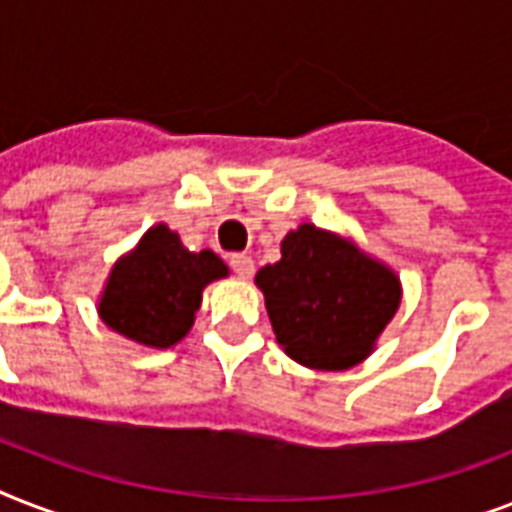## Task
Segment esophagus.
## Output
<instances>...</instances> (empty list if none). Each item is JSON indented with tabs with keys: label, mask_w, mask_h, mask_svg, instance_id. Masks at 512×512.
Here are the masks:
<instances>
[{
	"label": "esophagus",
	"mask_w": 512,
	"mask_h": 512,
	"mask_svg": "<svg viewBox=\"0 0 512 512\" xmlns=\"http://www.w3.org/2000/svg\"><path fill=\"white\" fill-rule=\"evenodd\" d=\"M231 268L239 279H252V273H255V260L249 255H231Z\"/></svg>",
	"instance_id": "1"
}]
</instances>
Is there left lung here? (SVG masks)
<instances>
[{
  "label": "left lung",
  "instance_id": "obj_1",
  "mask_svg": "<svg viewBox=\"0 0 512 512\" xmlns=\"http://www.w3.org/2000/svg\"><path fill=\"white\" fill-rule=\"evenodd\" d=\"M255 284L281 348L321 372L361 364L401 303L388 265L311 223L284 236L281 260L260 268Z\"/></svg>",
  "mask_w": 512,
  "mask_h": 512
}]
</instances>
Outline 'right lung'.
I'll use <instances>...</instances> for the list:
<instances>
[{"label": "right lung", "instance_id": "obj_1", "mask_svg": "<svg viewBox=\"0 0 512 512\" xmlns=\"http://www.w3.org/2000/svg\"><path fill=\"white\" fill-rule=\"evenodd\" d=\"M228 276V265L209 249L188 252L180 236L159 223L130 255L116 260L98 313L108 327L148 348H172L188 335L209 281Z\"/></svg>", "mask_w": 512, "mask_h": 512}]
</instances>
